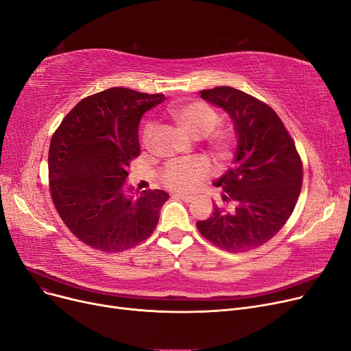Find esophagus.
Here are the masks:
<instances>
[{
  "instance_id": "34e87169",
  "label": "esophagus",
  "mask_w": 351,
  "mask_h": 351,
  "mask_svg": "<svg viewBox=\"0 0 351 351\" xmlns=\"http://www.w3.org/2000/svg\"><path fill=\"white\" fill-rule=\"evenodd\" d=\"M176 196L180 197V199L185 201V202H192L195 199V196L189 195V193H176Z\"/></svg>"
}]
</instances>
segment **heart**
Returning a JSON list of instances; mask_svg holds the SVG:
<instances>
[{"label": "heart", "instance_id": "obj_1", "mask_svg": "<svg viewBox=\"0 0 351 351\" xmlns=\"http://www.w3.org/2000/svg\"><path fill=\"white\" fill-rule=\"evenodd\" d=\"M166 114L173 123L193 139L206 134L210 156L218 163H225L232 155L234 133L230 129L215 128L219 121L218 112L204 101H182L169 106ZM155 129L146 125L142 130V145L149 147ZM209 175V167L202 159L173 162L160 172L162 184L175 191H191Z\"/></svg>", "mask_w": 351, "mask_h": 351}]
</instances>
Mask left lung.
Segmentation results:
<instances>
[{"mask_svg": "<svg viewBox=\"0 0 351 351\" xmlns=\"http://www.w3.org/2000/svg\"><path fill=\"white\" fill-rule=\"evenodd\" d=\"M201 97L231 116L238 138L234 166L215 185L226 206L196 222L213 245L245 252L264 245L285 225L302 185V162L295 143L269 106L234 87L202 90Z\"/></svg>", "mask_w": 351, "mask_h": 351, "instance_id": "obj_1", "label": "left lung"}]
</instances>
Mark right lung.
<instances>
[{"instance_id":"right-lung-1","label":"right lung","mask_w":351,"mask_h":351,"mask_svg":"<svg viewBox=\"0 0 351 351\" xmlns=\"http://www.w3.org/2000/svg\"><path fill=\"white\" fill-rule=\"evenodd\" d=\"M163 95L112 87L80 100L54 132L49 185L66 226L86 245L120 252L145 241L159 221L165 191L139 193L125 180L141 155L139 121Z\"/></svg>"}]
</instances>
